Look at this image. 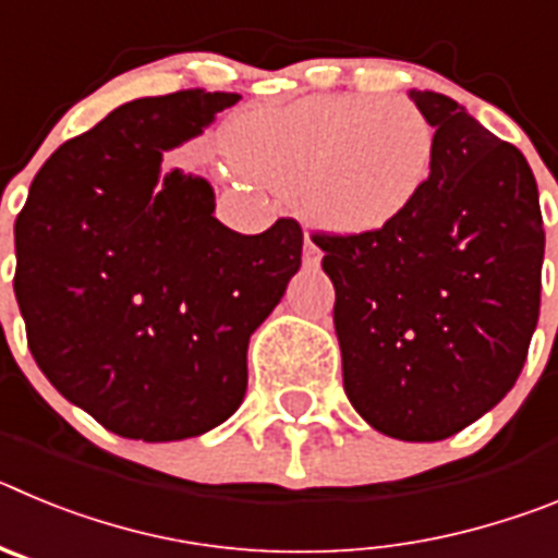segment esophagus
Instances as JSON below:
<instances>
[{
	"label": "esophagus",
	"mask_w": 558,
	"mask_h": 558,
	"mask_svg": "<svg viewBox=\"0 0 558 558\" xmlns=\"http://www.w3.org/2000/svg\"><path fill=\"white\" fill-rule=\"evenodd\" d=\"M318 259H322V251H318V245H315L310 236H304V265L315 268V265H318Z\"/></svg>",
	"instance_id": "34e87169"
}]
</instances>
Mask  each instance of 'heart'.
Instances as JSON below:
<instances>
[{
  "mask_svg": "<svg viewBox=\"0 0 558 558\" xmlns=\"http://www.w3.org/2000/svg\"><path fill=\"white\" fill-rule=\"evenodd\" d=\"M245 179L293 192L295 209L332 234L397 223L430 181L436 131L411 102L318 95L243 113L229 128Z\"/></svg>",
  "mask_w": 558,
  "mask_h": 558,
  "instance_id": "heart-1",
  "label": "heart"
}]
</instances>
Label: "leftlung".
<instances>
[{
    "label": "left lung",
    "mask_w": 558,
    "mask_h": 558,
    "mask_svg": "<svg viewBox=\"0 0 558 558\" xmlns=\"http://www.w3.org/2000/svg\"><path fill=\"white\" fill-rule=\"evenodd\" d=\"M436 131L416 204L374 234H313L335 284L343 391L374 430L441 441L514 388L539 322V190L456 100L411 92Z\"/></svg>",
    "instance_id": "left-lung-1"
}]
</instances>
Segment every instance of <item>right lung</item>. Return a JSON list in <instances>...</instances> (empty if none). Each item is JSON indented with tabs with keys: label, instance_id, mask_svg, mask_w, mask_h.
Here are the masks:
<instances>
[{
	"label": "right lung",
	"instance_id": "add662e5",
	"mask_svg": "<svg viewBox=\"0 0 558 558\" xmlns=\"http://www.w3.org/2000/svg\"><path fill=\"white\" fill-rule=\"evenodd\" d=\"M231 92L184 88L63 142L16 218L13 290L44 377L106 430L179 441L218 427L248 386V338L302 265V226L236 234L201 175H161Z\"/></svg>",
	"mask_w": 558,
	"mask_h": 558
}]
</instances>
